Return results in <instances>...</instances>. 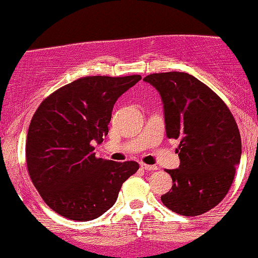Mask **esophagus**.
I'll return each mask as SVG.
<instances>
[{
	"mask_svg": "<svg viewBox=\"0 0 258 258\" xmlns=\"http://www.w3.org/2000/svg\"><path fill=\"white\" fill-rule=\"evenodd\" d=\"M142 169L147 170V172H153V170H157V165H148V164H142Z\"/></svg>",
	"mask_w": 258,
	"mask_h": 258,
	"instance_id": "obj_1",
	"label": "esophagus"
}]
</instances>
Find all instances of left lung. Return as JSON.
Returning a JSON list of instances; mask_svg holds the SVG:
<instances>
[{
	"label": "left lung",
	"instance_id": "8db88e82",
	"mask_svg": "<svg viewBox=\"0 0 258 258\" xmlns=\"http://www.w3.org/2000/svg\"><path fill=\"white\" fill-rule=\"evenodd\" d=\"M144 81L160 94L168 138L180 139L178 169L162 202L173 212L198 216L228 193L241 159V135L224 101L187 73L150 74Z\"/></svg>",
	"mask_w": 258,
	"mask_h": 258
}]
</instances>
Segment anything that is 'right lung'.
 <instances>
[{
    "label": "right lung",
    "mask_w": 258,
    "mask_h": 258,
    "mask_svg": "<svg viewBox=\"0 0 258 258\" xmlns=\"http://www.w3.org/2000/svg\"><path fill=\"white\" fill-rule=\"evenodd\" d=\"M142 79L85 76L40 104L27 132L26 163L43 202L69 219L86 222L111 208L137 162L96 158L94 143L108 135L115 101Z\"/></svg>",
    "instance_id": "1"
}]
</instances>
